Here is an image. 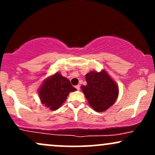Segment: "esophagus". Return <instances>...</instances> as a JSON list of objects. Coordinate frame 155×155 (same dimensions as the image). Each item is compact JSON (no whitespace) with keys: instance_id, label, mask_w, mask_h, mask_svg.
<instances>
[{"instance_id":"1","label":"esophagus","mask_w":155,"mask_h":155,"mask_svg":"<svg viewBox=\"0 0 155 155\" xmlns=\"http://www.w3.org/2000/svg\"><path fill=\"white\" fill-rule=\"evenodd\" d=\"M76 89H77V90H80V85H79V84L76 85Z\"/></svg>"}]
</instances>
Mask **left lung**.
Returning a JSON list of instances; mask_svg holds the SVG:
<instances>
[{"label": "left lung", "mask_w": 155, "mask_h": 155, "mask_svg": "<svg viewBox=\"0 0 155 155\" xmlns=\"http://www.w3.org/2000/svg\"><path fill=\"white\" fill-rule=\"evenodd\" d=\"M85 79L87 84L81 86V90L95 111H106L114 104L119 94V88L105 71L88 73Z\"/></svg>", "instance_id": "1"}]
</instances>
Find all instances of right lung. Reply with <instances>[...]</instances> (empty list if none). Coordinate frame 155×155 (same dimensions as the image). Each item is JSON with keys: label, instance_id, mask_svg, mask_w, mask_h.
<instances>
[{"label": "right lung", "instance_id": "add662e5", "mask_svg": "<svg viewBox=\"0 0 155 155\" xmlns=\"http://www.w3.org/2000/svg\"><path fill=\"white\" fill-rule=\"evenodd\" d=\"M76 90L68 79L56 73L44 81L38 90V95L42 104L54 111L62 106L71 92Z\"/></svg>", "mask_w": 155, "mask_h": 155}]
</instances>
